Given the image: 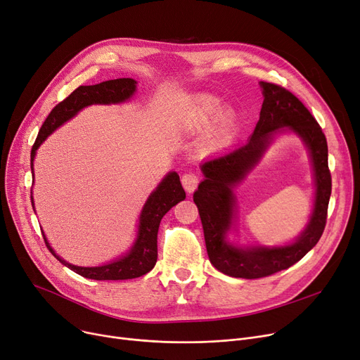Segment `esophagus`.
Listing matches in <instances>:
<instances>
[{"instance_id":"34e87169","label":"esophagus","mask_w":360,"mask_h":360,"mask_svg":"<svg viewBox=\"0 0 360 360\" xmlns=\"http://www.w3.org/2000/svg\"><path fill=\"white\" fill-rule=\"evenodd\" d=\"M182 186L185 188L186 193H194V190L197 188L198 182H200V176L195 172H185L181 178Z\"/></svg>"}]
</instances>
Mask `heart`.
Here are the masks:
<instances>
[{
	"label": "heart",
	"mask_w": 360,
	"mask_h": 360,
	"mask_svg": "<svg viewBox=\"0 0 360 360\" xmlns=\"http://www.w3.org/2000/svg\"><path fill=\"white\" fill-rule=\"evenodd\" d=\"M223 110L220 99L212 94H200L194 98L182 113V124L186 129L198 132L210 127L217 117L215 124L202 137V148L205 151H216L229 146L236 134L238 115L233 109ZM222 113L220 114L219 112Z\"/></svg>",
	"instance_id": "obj_1"
}]
</instances>
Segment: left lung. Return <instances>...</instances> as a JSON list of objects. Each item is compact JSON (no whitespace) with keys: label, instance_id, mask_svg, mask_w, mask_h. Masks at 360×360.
I'll list each match as a JSON object with an SVG mask.
<instances>
[{"label":"left lung","instance_id":"left-lung-1","mask_svg":"<svg viewBox=\"0 0 360 360\" xmlns=\"http://www.w3.org/2000/svg\"><path fill=\"white\" fill-rule=\"evenodd\" d=\"M259 86L264 102L252 136L228 153L205 160L200 166L204 179L194 193L210 262L220 273L239 278L267 277L304 258L324 232L331 195L328 147L323 129L305 105L289 90L267 82H259ZM285 131L296 134L310 151L316 182L310 221L288 245L239 248L227 239L237 218L233 190L259 162L275 136Z\"/></svg>","mask_w":360,"mask_h":360}]
</instances>
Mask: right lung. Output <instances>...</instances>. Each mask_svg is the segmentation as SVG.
<instances>
[{
  "label": "right lung",
  "instance_id": "right-lung-1",
  "mask_svg": "<svg viewBox=\"0 0 360 360\" xmlns=\"http://www.w3.org/2000/svg\"><path fill=\"white\" fill-rule=\"evenodd\" d=\"M137 90V82L134 79H117L108 80L99 84L93 86H80L75 89L67 99L56 105L44 125L41 127L39 134L36 137V141L32 147L30 153V167L33 175V160L36 156V150L52 134V132L60 128L63 124L74 118L77 113L90 105H117L124 103L132 98V94ZM34 178V176H33ZM34 181V179H33ZM32 207L34 210L33 195ZM185 200V191L181 185L179 175L176 172H169L160 184L156 186V190L151 193L140 213L139 231L137 238L132 243L131 250L110 262L103 264L98 267H79L63 259L60 255H56L52 247L49 245L45 233L44 239L48 250L52 255L63 262L65 267L72 270L86 278L91 280H128L136 278L146 273H148L155 267L158 261V232L162 217L172 209L175 204Z\"/></svg>",
  "mask_w": 360,
  "mask_h": 360
}]
</instances>
